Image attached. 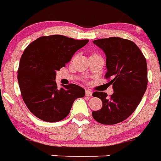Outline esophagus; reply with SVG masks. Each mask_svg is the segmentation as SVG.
Instances as JSON below:
<instances>
[{"label": "esophagus", "mask_w": 161, "mask_h": 161, "mask_svg": "<svg viewBox=\"0 0 161 161\" xmlns=\"http://www.w3.org/2000/svg\"><path fill=\"white\" fill-rule=\"evenodd\" d=\"M86 96H92V92L91 90H86Z\"/></svg>", "instance_id": "34e87169"}]
</instances>
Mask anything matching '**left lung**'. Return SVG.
<instances>
[{"mask_svg": "<svg viewBox=\"0 0 161 161\" xmlns=\"http://www.w3.org/2000/svg\"><path fill=\"white\" fill-rule=\"evenodd\" d=\"M106 55L108 72L105 78L113 86L114 93L95 92L94 97L102 101V108L92 112L101 124L114 125L126 119L137 108L147 89V67L145 56L132 41L110 37L93 41Z\"/></svg>", "mask_w": 161, "mask_h": 161, "instance_id": "8db88e82", "label": "left lung"}]
</instances>
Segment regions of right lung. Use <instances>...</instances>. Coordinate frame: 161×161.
<instances>
[{"label":"right lung","mask_w":161,"mask_h":161,"mask_svg":"<svg viewBox=\"0 0 161 161\" xmlns=\"http://www.w3.org/2000/svg\"><path fill=\"white\" fill-rule=\"evenodd\" d=\"M88 42L60 35L42 36L29 44L20 58L18 82L25 105L36 117L58 122L69 114L73 102L85 96L75 84L57 88L56 72L64 67L73 54Z\"/></svg>","instance_id":"add662e5"}]
</instances>
